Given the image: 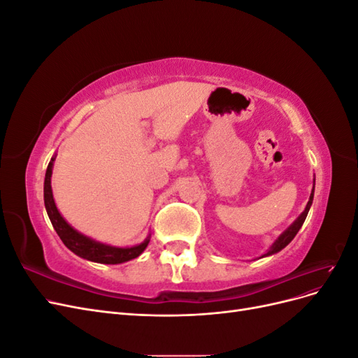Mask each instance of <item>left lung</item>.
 <instances>
[{
	"label": "left lung",
	"mask_w": 358,
	"mask_h": 358,
	"mask_svg": "<svg viewBox=\"0 0 358 358\" xmlns=\"http://www.w3.org/2000/svg\"><path fill=\"white\" fill-rule=\"evenodd\" d=\"M313 192H315V178H313V187H312V191H310V196H309V201H308V204H306V208H305V210H303L299 216H297V220L292 222L288 229L280 234L278 239L272 243V246H270L268 249H267V252L266 254H263L262 257L259 258H264V257H268V255H273V254H276V252H279V251H282V249L292 241L296 237V234L299 233V230L301 229V225H303V222H305V220H306V216H308V212H309V209H310V206H312V201H313Z\"/></svg>",
	"instance_id": "left-lung-1"
}]
</instances>
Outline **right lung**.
<instances>
[{
	"label": "right lung",
	"mask_w": 358,
	"mask_h": 358,
	"mask_svg": "<svg viewBox=\"0 0 358 358\" xmlns=\"http://www.w3.org/2000/svg\"><path fill=\"white\" fill-rule=\"evenodd\" d=\"M55 158L57 155H53L50 158V162L46 170V176H45V208L53 229H55V231L58 233L62 243L78 257L88 259V262L100 263V264H121V263L129 262V259L133 258H137L140 254H142L150 241V234L142 243L134 245V246L119 248V246L101 243L99 241L92 239V237L82 234L80 231L73 229V227L62 218V215L59 213L55 204V199H53L52 185H50L52 169H53V161H55Z\"/></svg>",
	"instance_id": "add662e5"
}]
</instances>
